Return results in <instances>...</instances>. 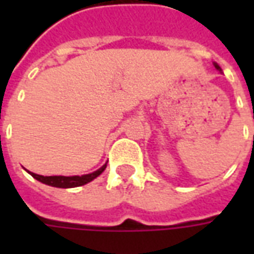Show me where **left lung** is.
I'll return each mask as SVG.
<instances>
[{"label":"left lung","instance_id":"obj_1","mask_svg":"<svg viewBox=\"0 0 254 254\" xmlns=\"http://www.w3.org/2000/svg\"><path fill=\"white\" fill-rule=\"evenodd\" d=\"M215 67H216V69H218V70H222V69H220V66H219L218 64H215Z\"/></svg>","mask_w":254,"mask_h":254}]
</instances>
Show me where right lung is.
<instances>
[{"instance_id": "add662e5", "label": "right lung", "mask_w": 254, "mask_h": 254, "mask_svg": "<svg viewBox=\"0 0 254 254\" xmlns=\"http://www.w3.org/2000/svg\"><path fill=\"white\" fill-rule=\"evenodd\" d=\"M106 166L107 163L100 167L99 170L94 171L91 174H85V176H72V177H65V176H52V177H43L39 176V174H35V173H31L28 171L31 176L34 177L35 180H38L42 184H46L49 187H54V188H76V187H81V185H85L88 184L92 180H95L96 177L100 176L103 171H105Z\"/></svg>"}]
</instances>
